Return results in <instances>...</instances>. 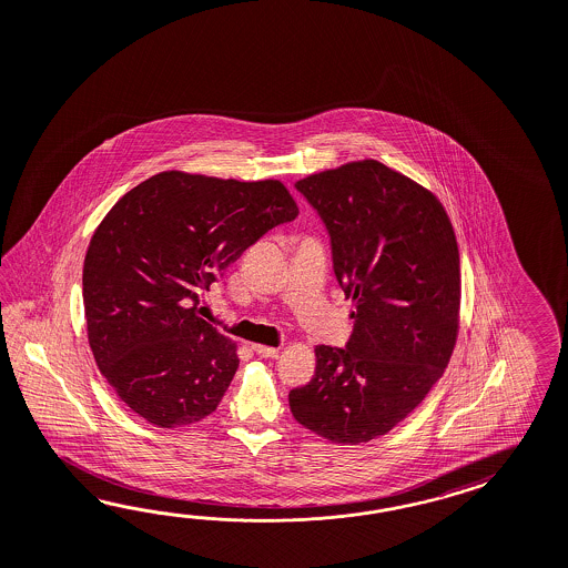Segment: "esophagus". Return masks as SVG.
<instances>
[{
  "mask_svg": "<svg viewBox=\"0 0 568 568\" xmlns=\"http://www.w3.org/2000/svg\"><path fill=\"white\" fill-rule=\"evenodd\" d=\"M252 351H254L258 357H264V359H277L278 353H281L278 346L266 345H252Z\"/></svg>",
  "mask_w": 568,
  "mask_h": 568,
  "instance_id": "1",
  "label": "esophagus"
}]
</instances>
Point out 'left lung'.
<instances>
[{"mask_svg":"<svg viewBox=\"0 0 568 568\" xmlns=\"http://www.w3.org/2000/svg\"><path fill=\"white\" fill-rule=\"evenodd\" d=\"M295 189L331 237L355 326L345 348L316 346V372L291 389V413L328 442H369L410 415L449 363L456 234L435 194L375 160L312 174Z\"/></svg>","mask_w":568,"mask_h":568,"instance_id":"obj_1","label":"left lung"}]
</instances>
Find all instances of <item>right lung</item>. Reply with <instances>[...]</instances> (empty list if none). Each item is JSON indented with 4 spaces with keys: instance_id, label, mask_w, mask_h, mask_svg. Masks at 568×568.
Wrapping results in <instances>:
<instances>
[{
    "instance_id": "1",
    "label": "right lung",
    "mask_w": 568,
    "mask_h": 568,
    "mask_svg": "<svg viewBox=\"0 0 568 568\" xmlns=\"http://www.w3.org/2000/svg\"><path fill=\"white\" fill-rule=\"evenodd\" d=\"M278 181L162 172L119 199L83 261L88 341L126 406L162 429L211 415L234 379L232 338L201 295L268 230L297 217Z\"/></svg>"
}]
</instances>
